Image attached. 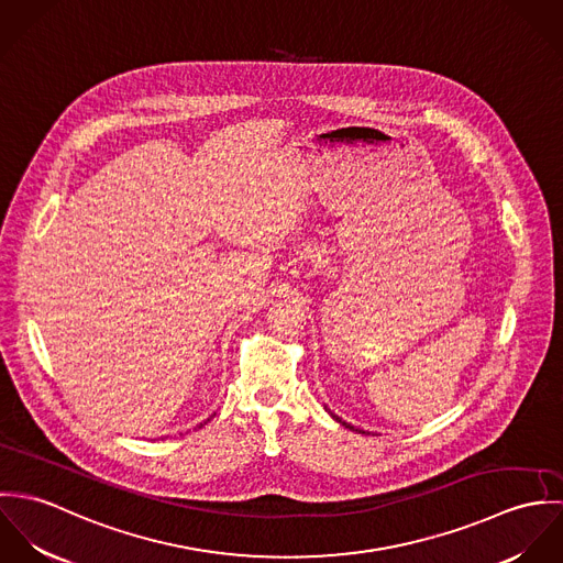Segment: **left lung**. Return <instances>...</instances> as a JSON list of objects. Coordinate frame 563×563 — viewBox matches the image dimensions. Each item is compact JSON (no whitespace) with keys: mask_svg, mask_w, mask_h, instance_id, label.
I'll use <instances>...</instances> for the list:
<instances>
[{"mask_svg":"<svg viewBox=\"0 0 563 563\" xmlns=\"http://www.w3.org/2000/svg\"><path fill=\"white\" fill-rule=\"evenodd\" d=\"M333 418H335V420H338V422H342V420H340V418H338V416H333ZM342 424H344V427H346V429H353V431H357V429H355V427H351V424H349V422H342Z\"/></svg>","mask_w":563,"mask_h":563,"instance_id":"left-lung-1","label":"left lung"}]
</instances>
